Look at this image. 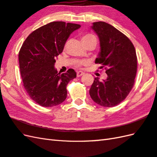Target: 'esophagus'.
<instances>
[{
  "label": "esophagus",
  "mask_w": 157,
  "mask_h": 157,
  "mask_svg": "<svg viewBox=\"0 0 157 157\" xmlns=\"http://www.w3.org/2000/svg\"><path fill=\"white\" fill-rule=\"evenodd\" d=\"M84 74H85L84 72H83L82 71H79L77 72V77H81L82 75H84Z\"/></svg>",
  "instance_id": "34e87169"
}]
</instances>
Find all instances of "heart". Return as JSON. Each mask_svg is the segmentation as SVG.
<instances>
[{"instance_id": "obj_1", "label": "heart", "mask_w": 157, "mask_h": 157, "mask_svg": "<svg viewBox=\"0 0 157 157\" xmlns=\"http://www.w3.org/2000/svg\"><path fill=\"white\" fill-rule=\"evenodd\" d=\"M90 40H96V38L94 35H92V34H86L82 36V41H90ZM85 62H82V63H78L79 65H80L81 64H84Z\"/></svg>"}]
</instances>
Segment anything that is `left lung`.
<instances>
[{
	"label": "left lung",
	"instance_id": "8db88e82",
	"mask_svg": "<svg viewBox=\"0 0 157 157\" xmlns=\"http://www.w3.org/2000/svg\"><path fill=\"white\" fill-rule=\"evenodd\" d=\"M100 40V51L95 60L102 65L106 79L95 78L90 90L94 102L104 107L121 103L132 90L137 70L136 50L130 40L112 25L102 21L91 27Z\"/></svg>",
	"mask_w": 157,
	"mask_h": 157
}]
</instances>
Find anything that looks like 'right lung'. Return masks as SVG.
I'll return each instance as SVG.
<instances>
[{
  "instance_id": "obj_1",
  "label": "right lung",
  "mask_w": 157,
  "mask_h": 157,
  "mask_svg": "<svg viewBox=\"0 0 157 157\" xmlns=\"http://www.w3.org/2000/svg\"><path fill=\"white\" fill-rule=\"evenodd\" d=\"M81 25L56 21L36 29L25 39L19 53L21 75L31 99L43 107L61 104L67 97V83L76 78L70 69L58 74L56 57L62 53L70 35Z\"/></svg>"
}]
</instances>
